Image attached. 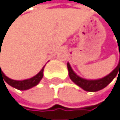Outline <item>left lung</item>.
Returning a JSON list of instances; mask_svg holds the SVG:
<instances>
[{
  "instance_id": "8db88e82",
  "label": "left lung",
  "mask_w": 120,
  "mask_h": 120,
  "mask_svg": "<svg viewBox=\"0 0 120 120\" xmlns=\"http://www.w3.org/2000/svg\"><path fill=\"white\" fill-rule=\"evenodd\" d=\"M119 46V44H118ZM119 50H120V46H119ZM67 68L68 71H69V76L70 78L71 79L73 83H76V85H78L79 86L81 87L82 89H83L86 91L89 92H96L98 90H100L108 85L110 82L113 80L116 77V76L117 75L118 73L120 72V59L119 64L116 67V68L112 71V73H109V75H107L105 77H103L100 80H85L78 76L76 73L73 72L72 68H71L70 65L69 64H67ZM120 70L119 71V70Z\"/></svg>"
}]
</instances>
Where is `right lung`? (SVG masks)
<instances>
[{
  "label": "right lung",
  "instance_id": "add662e5",
  "mask_svg": "<svg viewBox=\"0 0 120 120\" xmlns=\"http://www.w3.org/2000/svg\"><path fill=\"white\" fill-rule=\"evenodd\" d=\"M0 46H1V44H0ZM44 67H43V69L40 70L36 76H34V77L28 79V80L18 81V80H11V79L8 78V76H6L4 74L2 70H0V76H2L4 80L7 83H8L10 86H13L14 88L20 90H28V89L37 86V85L39 83V82L42 79L43 76H44Z\"/></svg>",
  "mask_w": 120,
  "mask_h": 120
}]
</instances>
